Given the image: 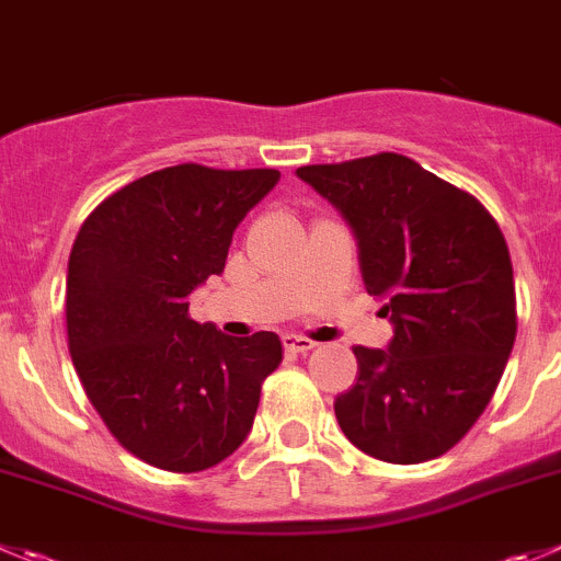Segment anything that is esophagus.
<instances>
[{"mask_svg":"<svg viewBox=\"0 0 561 561\" xmlns=\"http://www.w3.org/2000/svg\"><path fill=\"white\" fill-rule=\"evenodd\" d=\"M313 341L306 339V335H297V333H286L284 335V350L286 352H295V355H302V352L313 350Z\"/></svg>","mask_w":561,"mask_h":561,"instance_id":"esophagus-1","label":"esophagus"}]
</instances>
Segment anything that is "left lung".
<instances>
[{"mask_svg":"<svg viewBox=\"0 0 561 561\" xmlns=\"http://www.w3.org/2000/svg\"><path fill=\"white\" fill-rule=\"evenodd\" d=\"M339 209L371 297L386 300V350L352 346L355 386L333 402L344 435L377 460H432L477 424L515 344L504 233L477 197L402 153L297 168Z\"/></svg>","mask_w":561,"mask_h":561,"instance_id":"8db88e82","label":"left lung"}]
</instances>
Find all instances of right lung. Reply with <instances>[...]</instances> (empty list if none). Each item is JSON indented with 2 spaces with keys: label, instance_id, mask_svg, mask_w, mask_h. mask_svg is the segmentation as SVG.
<instances>
[{
  "label": "right lung",
  "instance_id": "obj_1",
  "mask_svg": "<svg viewBox=\"0 0 561 561\" xmlns=\"http://www.w3.org/2000/svg\"><path fill=\"white\" fill-rule=\"evenodd\" d=\"M277 170L175 164L112 192L68 259V350L117 444L162 471L217 466L253 430L275 333L231 339L190 319V295L220 275L233 231Z\"/></svg>",
  "mask_w": 561,
  "mask_h": 561
}]
</instances>
